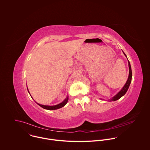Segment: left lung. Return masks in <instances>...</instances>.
Segmentation results:
<instances>
[{
	"label": "left lung",
	"instance_id": "left-lung-1",
	"mask_svg": "<svg viewBox=\"0 0 150 150\" xmlns=\"http://www.w3.org/2000/svg\"><path fill=\"white\" fill-rule=\"evenodd\" d=\"M123 52V51H122ZM124 54L125 55V56L127 58L126 54L124 52ZM128 64H129V76L128 79L127 80V81L126 83V84H125V86H123V88H122V89L117 94L115 95L114 97H112L111 99H110L109 100L111 102V101H115L119 99H120L122 96H123L125 93L126 92H127L128 89L129 87V86L130 84V83H131V81H132V69H131V66H130V62L128 60Z\"/></svg>",
	"mask_w": 150,
	"mask_h": 150
}]
</instances>
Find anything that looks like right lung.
Masks as SVG:
<instances>
[{"mask_svg":"<svg viewBox=\"0 0 150 150\" xmlns=\"http://www.w3.org/2000/svg\"><path fill=\"white\" fill-rule=\"evenodd\" d=\"M28 92L29 93V91H28ZM29 94H30V93H29ZM31 97H32V96H31ZM68 99H69L68 96H67V97L66 98V99H64V100L62 103H59V104H58V105H55V106H47V105H40V104H39V103H37L38 105H39L40 107H42V108H44V109H46V110H57V109H58V108H61V107L64 106L66 105V103H67Z\"/></svg>","mask_w":150,"mask_h":150,"instance_id":"right-lung-1","label":"right lung"}]
</instances>
